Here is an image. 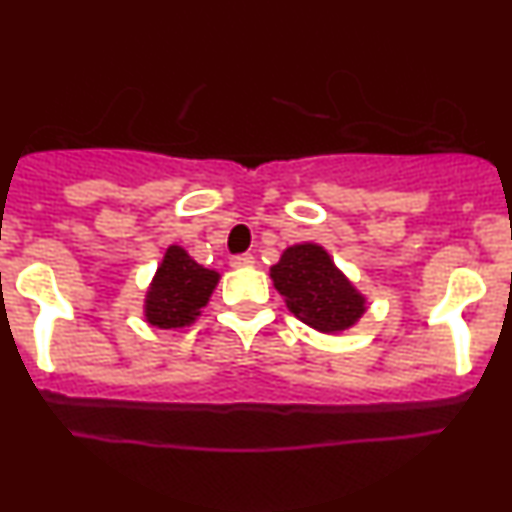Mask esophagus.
<instances>
[{
  "label": "esophagus",
  "mask_w": 512,
  "mask_h": 512,
  "mask_svg": "<svg viewBox=\"0 0 512 512\" xmlns=\"http://www.w3.org/2000/svg\"><path fill=\"white\" fill-rule=\"evenodd\" d=\"M252 264H255V257H252L250 252H243V255H233L231 257V267H236V269L252 267Z\"/></svg>",
  "instance_id": "obj_1"
}]
</instances>
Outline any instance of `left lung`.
Returning <instances> with one entry per match:
<instances>
[{
	"label": "left lung",
	"instance_id": "8db88e82",
	"mask_svg": "<svg viewBox=\"0 0 512 512\" xmlns=\"http://www.w3.org/2000/svg\"><path fill=\"white\" fill-rule=\"evenodd\" d=\"M272 279L291 313L320 332L349 330L366 313V298L315 243L286 248L272 267Z\"/></svg>",
	"mask_w": 512,
	"mask_h": 512
}]
</instances>
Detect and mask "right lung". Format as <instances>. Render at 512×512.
Masks as SVG:
<instances>
[{"label":"right lung","instance_id":"right-lung-1","mask_svg":"<svg viewBox=\"0 0 512 512\" xmlns=\"http://www.w3.org/2000/svg\"><path fill=\"white\" fill-rule=\"evenodd\" d=\"M216 284L214 269L197 264L180 245H170L146 293V322L161 330L192 325Z\"/></svg>","mask_w":512,"mask_h":512}]
</instances>
